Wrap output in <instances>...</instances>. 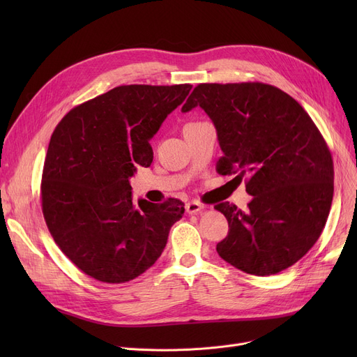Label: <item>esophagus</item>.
<instances>
[{"instance_id": "obj_1", "label": "esophagus", "mask_w": 357, "mask_h": 357, "mask_svg": "<svg viewBox=\"0 0 357 357\" xmlns=\"http://www.w3.org/2000/svg\"><path fill=\"white\" fill-rule=\"evenodd\" d=\"M204 207H205V205L201 204L199 201H190V202H186L185 210H186V213H188V214H197L201 210H204Z\"/></svg>"}]
</instances>
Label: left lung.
<instances>
[{
	"instance_id": "8db88e82",
	"label": "left lung",
	"mask_w": 357,
	"mask_h": 357,
	"mask_svg": "<svg viewBox=\"0 0 357 357\" xmlns=\"http://www.w3.org/2000/svg\"><path fill=\"white\" fill-rule=\"evenodd\" d=\"M197 105L217 130V172L245 179L253 197L248 211L214 207L229 221L220 257L257 276L292 266L321 236L333 201V159L320 130L287 92L261 82L199 84L182 112Z\"/></svg>"
}]
</instances>
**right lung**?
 <instances>
[{
    "mask_svg": "<svg viewBox=\"0 0 357 357\" xmlns=\"http://www.w3.org/2000/svg\"><path fill=\"white\" fill-rule=\"evenodd\" d=\"M192 85H121L72 108L56 126L42 175V210L56 245L88 276L123 284L162 255L183 202L131 199L136 165Z\"/></svg>",
    "mask_w": 357,
    "mask_h": 357,
    "instance_id": "right-lung-1",
    "label": "right lung"
}]
</instances>
